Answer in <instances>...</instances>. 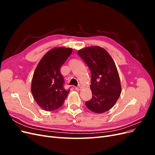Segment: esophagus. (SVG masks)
<instances>
[{
    "label": "esophagus",
    "instance_id": "obj_1",
    "mask_svg": "<svg viewBox=\"0 0 155 155\" xmlns=\"http://www.w3.org/2000/svg\"><path fill=\"white\" fill-rule=\"evenodd\" d=\"M75 89H76V90H77V91H81V89H82V87H81V86H79V87H78L75 88Z\"/></svg>",
    "mask_w": 155,
    "mask_h": 155
}]
</instances>
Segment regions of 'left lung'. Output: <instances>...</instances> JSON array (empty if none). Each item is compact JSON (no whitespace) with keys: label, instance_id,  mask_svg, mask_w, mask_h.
Wrapping results in <instances>:
<instances>
[{"label":"left lung","instance_id":"left-lung-1","mask_svg":"<svg viewBox=\"0 0 155 155\" xmlns=\"http://www.w3.org/2000/svg\"><path fill=\"white\" fill-rule=\"evenodd\" d=\"M78 55L91 72L92 99L85 103L91 111L104 113L112 108L121 92L119 74L110 54L100 46H88L79 50Z\"/></svg>","mask_w":155,"mask_h":155}]
</instances>
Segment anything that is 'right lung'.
Masks as SVG:
<instances>
[{
  "label": "right lung",
  "instance_id": "right-lung-1",
  "mask_svg": "<svg viewBox=\"0 0 155 155\" xmlns=\"http://www.w3.org/2000/svg\"><path fill=\"white\" fill-rule=\"evenodd\" d=\"M72 52L64 46L53 48L46 52L33 75L31 91L35 101L42 109L53 111L62 106L69 90L63 87L64 78L60 68Z\"/></svg>",
  "mask_w": 155,
  "mask_h": 155
}]
</instances>
